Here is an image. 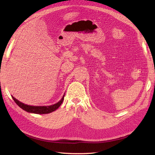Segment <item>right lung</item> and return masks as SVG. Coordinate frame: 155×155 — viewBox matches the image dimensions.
<instances>
[{
  "mask_svg": "<svg viewBox=\"0 0 155 155\" xmlns=\"http://www.w3.org/2000/svg\"><path fill=\"white\" fill-rule=\"evenodd\" d=\"M64 95L63 96L62 99L57 104H55L52 105L50 106H31L28 105H26L23 103H21V101H18L15 97L12 96V98L15 102L18 105V107H20L21 109L25 110L26 112H31V113L34 114H48L50 112H52L53 111L55 110L59 107V106L61 105V104L63 101Z\"/></svg>",
  "mask_w": 155,
  "mask_h": 155,
  "instance_id": "right-lung-1",
  "label": "right lung"
}]
</instances>
